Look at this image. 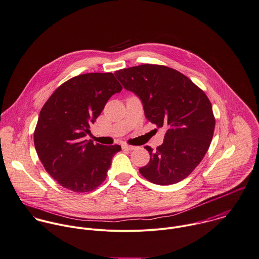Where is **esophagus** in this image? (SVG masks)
I'll return each mask as SVG.
<instances>
[{"mask_svg": "<svg viewBox=\"0 0 259 259\" xmlns=\"http://www.w3.org/2000/svg\"><path fill=\"white\" fill-rule=\"evenodd\" d=\"M122 149H123V150H127V151H132V150H135V149H136V147L124 144V145H122Z\"/></svg>", "mask_w": 259, "mask_h": 259, "instance_id": "esophagus-1", "label": "esophagus"}]
</instances>
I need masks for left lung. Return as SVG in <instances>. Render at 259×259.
Returning a JSON list of instances; mask_svg holds the SVG:
<instances>
[{"label":"left lung","mask_w":259,"mask_h":259,"mask_svg":"<svg viewBox=\"0 0 259 259\" xmlns=\"http://www.w3.org/2000/svg\"><path fill=\"white\" fill-rule=\"evenodd\" d=\"M123 87L142 101L146 118L167 129L149 163L139 172L149 182L168 186L186 179L201 163L211 142L215 120L205 93L190 78L165 65L142 64L115 71Z\"/></svg>","instance_id":"8db88e82"}]
</instances>
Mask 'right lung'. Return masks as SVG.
I'll return each instance as SVG.
<instances>
[{
    "label": "right lung",
    "mask_w": 259,
    "mask_h": 259,
    "mask_svg": "<svg viewBox=\"0 0 259 259\" xmlns=\"http://www.w3.org/2000/svg\"><path fill=\"white\" fill-rule=\"evenodd\" d=\"M122 90L111 72L80 74L62 83L42 106L33 134L37 156L60 186L87 193L106 179L121 146L84 140L108 99Z\"/></svg>",
    "instance_id": "1"
}]
</instances>
